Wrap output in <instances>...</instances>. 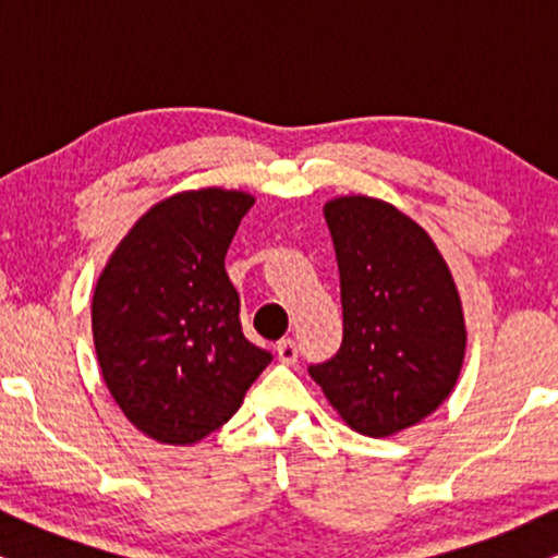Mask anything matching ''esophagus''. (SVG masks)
Segmentation results:
<instances>
[{"label":"esophagus","instance_id":"obj_1","mask_svg":"<svg viewBox=\"0 0 558 558\" xmlns=\"http://www.w3.org/2000/svg\"><path fill=\"white\" fill-rule=\"evenodd\" d=\"M296 355H300V350H296V342L294 340H281L277 342V357L284 365H294L296 363Z\"/></svg>","mask_w":558,"mask_h":558}]
</instances>
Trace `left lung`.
<instances>
[{
	"mask_svg": "<svg viewBox=\"0 0 558 558\" xmlns=\"http://www.w3.org/2000/svg\"><path fill=\"white\" fill-rule=\"evenodd\" d=\"M340 271L342 345L310 376L350 429L393 437L437 411L468 348L462 300L437 243L368 195L325 203Z\"/></svg>",
	"mask_w": 558,
	"mask_h": 558,
	"instance_id": "left-lung-1",
	"label": "left lung"
}]
</instances>
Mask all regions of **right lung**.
<instances>
[{
	"instance_id": "add662e5",
	"label": "right lung",
	"mask_w": 558,
	"mask_h": 558,
	"mask_svg": "<svg viewBox=\"0 0 558 558\" xmlns=\"http://www.w3.org/2000/svg\"><path fill=\"white\" fill-rule=\"evenodd\" d=\"M254 195L182 190L151 205L98 274L90 304L106 388L142 434L187 447L241 409L271 353L251 345L226 251Z\"/></svg>"
}]
</instances>
